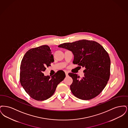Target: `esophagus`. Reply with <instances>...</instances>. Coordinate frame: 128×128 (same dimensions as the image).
Here are the masks:
<instances>
[{"instance_id": "34e87169", "label": "esophagus", "mask_w": 128, "mask_h": 128, "mask_svg": "<svg viewBox=\"0 0 128 128\" xmlns=\"http://www.w3.org/2000/svg\"><path fill=\"white\" fill-rule=\"evenodd\" d=\"M65 74H66V76H68V72H65Z\"/></svg>"}]
</instances>
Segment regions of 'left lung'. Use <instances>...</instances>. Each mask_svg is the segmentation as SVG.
Returning <instances> with one entry per match:
<instances>
[{"label": "left lung", "mask_w": 128, "mask_h": 128, "mask_svg": "<svg viewBox=\"0 0 128 128\" xmlns=\"http://www.w3.org/2000/svg\"><path fill=\"white\" fill-rule=\"evenodd\" d=\"M58 47L72 51L73 64L85 68L82 78L75 73L68 74L73 80L70 88L73 95L84 100L97 96L110 79V60L108 52L99 43L87 40L64 43Z\"/></svg>", "instance_id": "left-lung-1"}]
</instances>
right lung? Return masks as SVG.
Wrapping results in <instances>:
<instances>
[{"instance_id":"add662e5","label":"right lung","mask_w":128,"mask_h":128,"mask_svg":"<svg viewBox=\"0 0 128 128\" xmlns=\"http://www.w3.org/2000/svg\"><path fill=\"white\" fill-rule=\"evenodd\" d=\"M54 61L51 49L46 45L30 49L25 53L20 64V81L30 98L37 101L48 99L65 78L61 70L52 76L44 75L43 72Z\"/></svg>"}]
</instances>
